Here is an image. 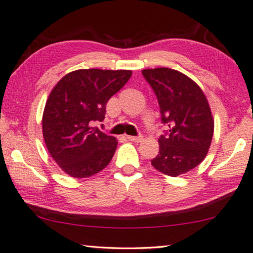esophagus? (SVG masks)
I'll return each instance as SVG.
<instances>
[{
  "label": "esophagus",
  "mask_w": 253,
  "mask_h": 253,
  "mask_svg": "<svg viewBox=\"0 0 253 253\" xmlns=\"http://www.w3.org/2000/svg\"><path fill=\"white\" fill-rule=\"evenodd\" d=\"M127 138L129 141H133V142H141L143 136H142V135H138V136H127Z\"/></svg>",
  "instance_id": "esophagus-1"
}]
</instances>
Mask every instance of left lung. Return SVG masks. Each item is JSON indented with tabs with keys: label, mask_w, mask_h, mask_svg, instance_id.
Listing matches in <instances>:
<instances>
[{
	"label": "left lung",
	"mask_w": 253,
	"mask_h": 253,
	"mask_svg": "<svg viewBox=\"0 0 253 253\" xmlns=\"http://www.w3.org/2000/svg\"><path fill=\"white\" fill-rule=\"evenodd\" d=\"M157 96L162 124L159 152L151 165L177 176L199 165L211 144L214 122L208 99L198 84L179 71L158 67L142 71Z\"/></svg>",
	"instance_id": "8db88e82"
}]
</instances>
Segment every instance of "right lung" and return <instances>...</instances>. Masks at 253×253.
Wrapping results in <instances>:
<instances>
[{
	"mask_svg": "<svg viewBox=\"0 0 253 253\" xmlns=\"http://www.w3.org/2000/svg\"><path fill=\"white\" fill-rule=\"evenodd\" d=\"M130 76L128 70H77L51 90L42 118L43 138L49 154L69 175L88 177L111 162L118 142L94 123L104 120L106 103Z\"/></svg>",
	"mask_w": 253,
	"mask_h": 253,
	"instance_id": "obj_1",
	"label": "right lung"
}]
</instances>
